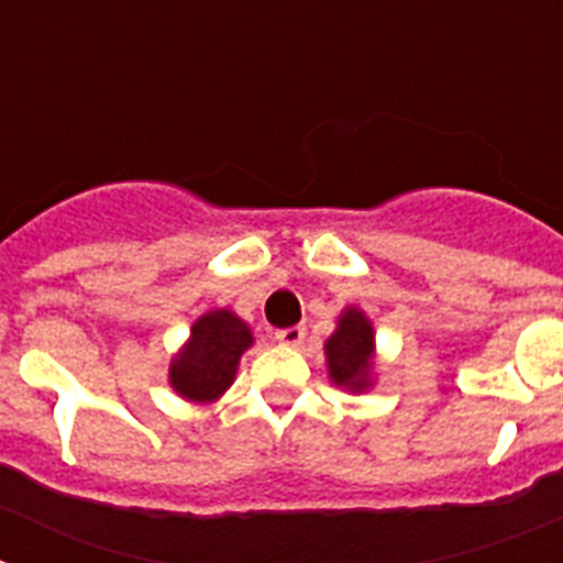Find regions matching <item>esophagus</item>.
Masks as SVG:
<instances>
[{
    "label": "esophagus",
    "instance_id": "esophagus-1",
    "mask_svg": "<svg viewBox=\"0 0 563 563\" xmlns=\"http://www.w3.org/2000/svg\"><path fill=\"white\" fill-rule=\"evenodd\" d=\"M305 335H307L305 327L296 324V327H287V330H278L276 341L285 343V346H301V343H305Z\"/></svg>",
    "mask_w": 563,
    "mask_h": 563
}]
</instances>
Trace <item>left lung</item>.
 Returning <instances> with one entry per match:
<instances>
[{"instance_id":"8db88e82","label":"left lung","mask_w":563,"mask_h":563,"mask_svg":"<svg viewBox=\"0 0 563 563\" xmlns=\"http://www.w3.org/2000/svg\"><path fill=\"white\" fill-rule=\"evenodd\" d=\"M327 372L338 389L363 395L375 386V327L361 307H346L335 321V332L324 341Z\"/></svg>"}]
</instances>
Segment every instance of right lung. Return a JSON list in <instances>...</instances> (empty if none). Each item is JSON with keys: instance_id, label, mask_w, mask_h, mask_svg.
Wrapping results in <instances>:
<instances>
[{"instance_id": "obj_1", "label": "right lung", "mask_w": 563, "mask_h": 563, "mask_svg": "<svg viewBox=\"0 0 563 563\" xmlns=\"http://www.w3.org/2000/svg\"><path fill=\"white\" fill-rule=\"evenodd\" d=\"M251 346V324L236 312L228 307L202 312L168 363V383L183 400L200 406L217 402L236 380L239 361Z\"/></svg>"}]
</instances>
